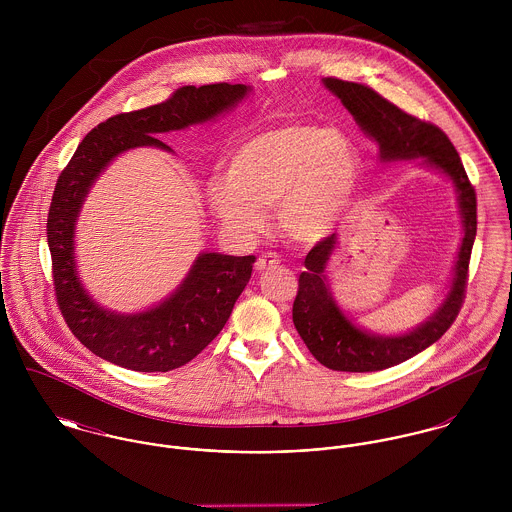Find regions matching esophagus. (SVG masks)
I'll use <instances>...</instances> for the list:
<instances>
[{
  "instance_id": "34e87169",
  "label": "esophagus",
  "mask_w": 512,
  "mask_h": 512,
  "mask_svg": "<svg viewBox=\"0 0 512 512\" xmlns=\"http://www.w3.org/2000/svg\"><path fill=\"white\" fill-rule=\"evenodd\" d=\"M280 264V258L276 254H264L256 260V270L258 272H266V270H272Z\"/></svg>"
}]
</instances>
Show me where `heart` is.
Wrapping results in <instances>:
<instances>
[{
  "label": "heart",
  "instance_id": "obj_1",
  "mask_svg": "<svg viewBox=\"0 0 512 512\" xmlns=\"http://www.w3.org/2000/svg\"><path fill=\"white\" fill-rule=\"evenodd\" d=\"M226 181L207 187L215 217L242 236L258 234L266 209L280 228L313 246L343 222L361 183V155L341 130L315 122L272 126L244 138L226 159Z\"/></svg>",
  "mask_w": 512,
  "mask_h": 512
}]
</instances>
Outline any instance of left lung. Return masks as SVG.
Listing matches in <instances>:
<instances>
[{"label": "left lung", "mask_w": 512, "mask_h": 512, "mask_svg": "<svg viewBox=\"0 0 512 512\" xmlns=\"http://www.w3.org/2000/svg\"><path fill=\"white\" fill-rule=\"evenodd\" d=\"M323 86L343 102L359 128L378 144L382 163L422 159L424 167L445 175L455 187L461 215L463 238L443 301L424 323L400 335L366 331L349 319L337 303L327 276L329 262L341 244L337 234L315 244L305 256V272L299 274V290L293 301V325L299 337L309 353L327 368L372 372L416 357L434 345L455 321L463 303L477 234V199L457 149L438 126L402 112L365 84L323 78Z\"/></svg>", "instance_id": "obj_1"}]
</instances>
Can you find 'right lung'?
<instances>
[{
  "label": "right lung",
  "instance_id": "add662e5",
  "mask_svg": "<svg viewBox=\"0 0 512 512\" xmlns=\"http://www.w3.org/2000/svg\"><path fill=\"white\" fill-rule=\"evenodd\" d=\"M250 90L226 82L183 86L161 104L98 124L63 169L47 219L55 293L74 337L96 357L138 372H167L193 361L228 321L252 276L254 256L201 252L175 292L144 311L120 313L102 307L82 286L74 234L92 185L120 153L136 147L173 151L155 136L211 122Z\"/></svg>",
  "mask_w": 512,
  "mask_h": 512
}]
</instances>
